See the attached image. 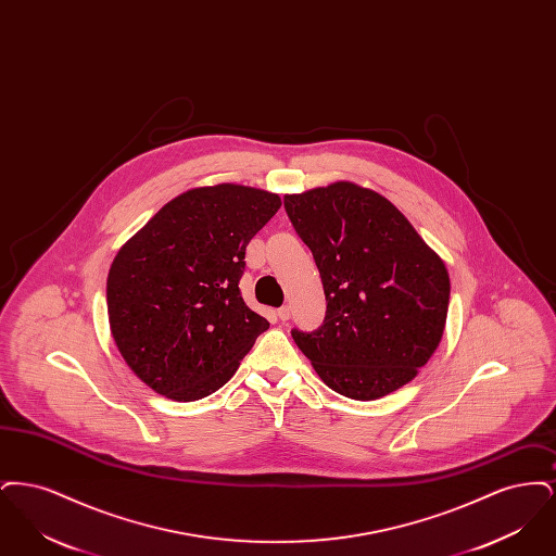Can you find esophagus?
I'll return each instance as SVG.
<instances>
[{
	"label": "esophagus",
	"mask_w": 556,
	"mask_h": 556,
	"mask_svg": "<svg viewBox=\"0 0 556 556\" xmlns=\"http://www.w3.org/2000/svg\"><path fill=\"white\" fill-rule=\"evenodd\" d=\"M277 317L281 318V320H288V318H290V306H281V308L277 311Z\"/></svg>",
	"instance_id": "obj_1"
}]
</instances>
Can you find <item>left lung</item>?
<instances>
[{"label":"left lung","mask_w":556,"mask_h":556,"mask_svg":"<svg viewBox=\"0 0 556 556\" xmlns=\"http://www.w3.org/2000/svg\"><path fill=\"white\" fill-rule=\"evenodd\" d=\"M286 211L315 256L327 300L320 329L291 331L323 383L377 400L413 381L444 336V261L369 187L336 181L288 193Z\"/></svg>","instance_id":"1"}]
</instances>
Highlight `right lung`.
Segmentation results:
<instances>
[{"label": "right lung", "instance_id": "1", "mask_svg": "<svg viewBox=\"0 0 556 556\" xmlns=\"http://www.w3.org/2000/svg\"><path fill=\"white\" fill-rule=\"evenodd\" d=\"M258 187H193L123 243L108 270L110 333L127 367L160 396H211L268 320L239 293L250 239L279 211Z\"/></svg>", "mask_w": 556, "mask_h": 556}]
</instances>
